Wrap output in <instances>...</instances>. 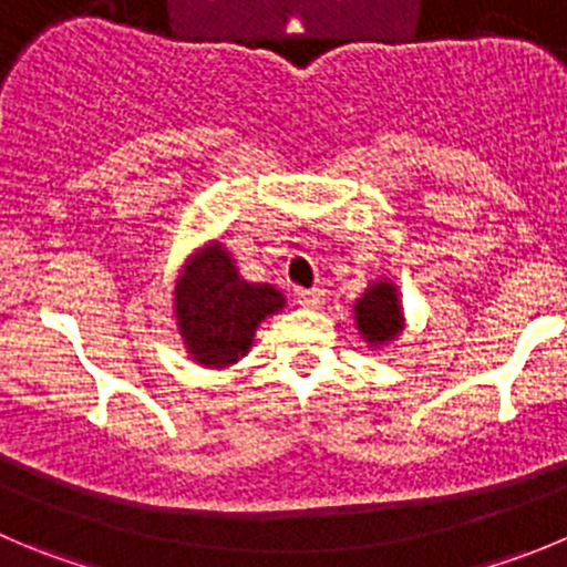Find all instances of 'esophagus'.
Segmentation results:
<instances>
[{
    "label": "esophagus",
    "instance_id": "1",
    "mask_svg": "<svg viewBox=\"0 0 567 567\" xmlns=\"http://www.w3.org/2000/svg\"><path fill=\"white\" fill-rule=\"evenodd\" d=\"M324 288H310V290H296V301L305 305V308H321L324 305Z\"/></svg>",
    "mask_w": 567,
    "mask_h": 567
}]
</instances>
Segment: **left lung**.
<instances>
[{"label": "left lung", "mask_w": 567, "mask_h": 567, "mask_svg": "<svg viewBox=\"0 0 567 567\" xmlns=\"http://www.w3.org/2000/svg\"><path fill=\"white\" fill-rule=\"evenodd\" d=\"M355 324L369 347H383L403 332V301L389 279L372 282L355 301Z\"/></svg>", "instance_id": "8db88e82"}]
</instances>
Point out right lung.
I'll return each mask as SVG.
<instances>
[{"mask_svg":"<svg viewBox=\"0 0 567 567\" xmlns=\"http://www.w3.org/2000/svg\"><path fill=\"white\" fill-rule=\"evenodd\" d=\"M176 327L195 363L224 369L251 349L259 321L285 308L274 285L246 282L218 240L198 248L176 279Z\"/></svg>","mask_w":567,"mask_h":567,"instance_id":"add662e5","label":"right lung"}]
</instances>
